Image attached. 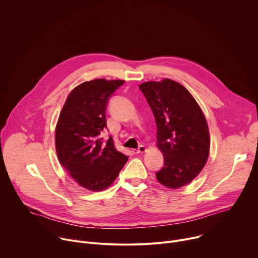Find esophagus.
<instances>
[{"label": "esophagus", "instance_id": "34e87169", "mask_svg": "<svg viewBox=\"0 0 258 258\" xmlns=\"http://www.w3.org/2000/svg\"><path fill=\"white\" fill-rule=\"evenodd\" d=\"M146 151V147L144 145L139 146L138 149H133V153L134 154H139V153H144Z\"/></svg>", "mask_w": 258, "mask_h": 258}]
</instances>
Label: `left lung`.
Segmentation results:
<instances>
[{
    "label": "left lung",
    "mask_w": 258,
    "mask_h": 258,
    "mask_svg": "<svg viewBox=\"0 0 258 258\" xmlns=\"http://www.w3.org/2000/svg\"><path fill=\"white\" fill-rule=\"evenodd\" d=\"M157 126V146L164 157L156 172L161 185L177 189L192 181L209 155V132L199 105L176 82H147L139 86Z\"/></svg>",
    "instance_id": "1"
}]
</instances>
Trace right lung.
<instances>
[{
	"label": "right lung",
	"instance_id": "1",
	"mask_svg": "<svg viewBox=\"0 0 258 258\" xmlns=\"http://www.w3.org/2000/svg\"><path fill=\"white\" fill-rule=\"evenodd\" d=\"M123 84L104 79L83 83L71 91L59 116L55 134L59 161L80 186L91 191L112 185L127 161L111 137L101 138L107 127L109 99Z\"/></svg>",
	"mask_w": 258,
	"mask_h": 258
}]
</instances>
